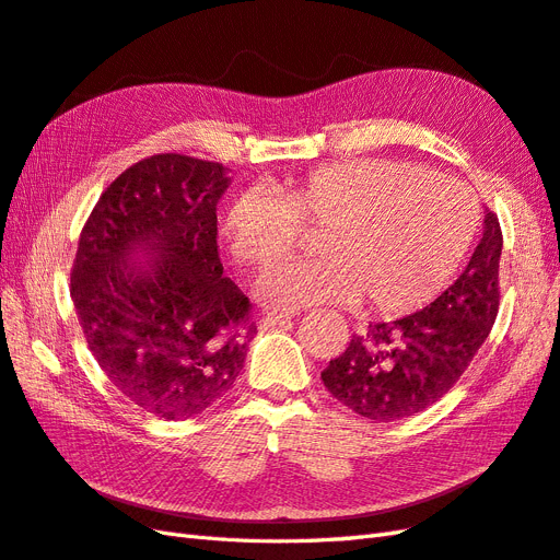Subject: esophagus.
Returning a JSON list of instances; mask_svg holds the SVG:
<instances>
[{
    "instance_id": "34e87169",
    "label": "esophagus",
    "mask_w": 560,
    "mask_h": 560,
    "mask_svg": "<svg viewBox=\"0 0 560 560\" xmlns=\"http://www.w3.org/2000/svg\"><path fill=\"white\" fill-rule=\"evenodd\" d=\"M293 319V312H262L260 314V328L283 326Z\"/></svg>"
}]
</instances>
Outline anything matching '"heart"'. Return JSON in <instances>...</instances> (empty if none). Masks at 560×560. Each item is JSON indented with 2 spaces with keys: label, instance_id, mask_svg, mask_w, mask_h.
I'll use <instances>...</instances> for the list:
<instances>
[{
  "label": "heart",
  "instance_id": "obj_1",
  "mask_svg": "<svg viewBox=\"0 0 560 560\" xmlns=\"http://www.w3.org/2000/svg\"><path fill=\"white\" fill-rule=\"evenodd\" d=\"M472 203L454 179L409 163L354 158L279 184L246 189L222 218L229 250L262 271L281 262L303 229L319 226V255L271 269L257 285L267 305L360 303L407 314L452 279L472 236Z\"/></svg>",
  "mask_w": 560,
  "mask_h": 560
}]
</instances>
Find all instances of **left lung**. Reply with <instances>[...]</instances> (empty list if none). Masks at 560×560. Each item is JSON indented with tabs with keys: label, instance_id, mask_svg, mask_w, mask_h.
Returning <instances> with one entry per match:
<instances>
[{
	"label": "left lung",
	"instance_id": "8db88e82",
	"mask_svg": "<svg viewBox=\"0 0 560 560\" xmlns=\"http://www.w3.org/2000/svg\"><path fill=\"white\" fill-rule=\"evenodd\" d=\"M501 243L499 218L487 212L464 275L421 312L352 336L322 371L328 393L378 423L413 417L450 393L497 319Z\"/></svg>",
	"mask_w": 560,
	"mask_h": 560
}]
</instances>
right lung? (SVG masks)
<instances>
[{"label":"right lung","instance_id":"1","mask_svg":"<svg viewBox=\"0 0 560 560\" xmlns=\"http://www.w3.org/2000/svg\"><path fill=\"white\" fill-rule=\"evenodd\" d=\"M220 163L155 153L98 196L82 226L70 298L84 340L108 381L139 409L177 421L232 388L257 331L253 303L222 277ZM151 276L126 269L139 246Z\"/></svg>","mask_w":560,"mask_h":560}]
</instances>
